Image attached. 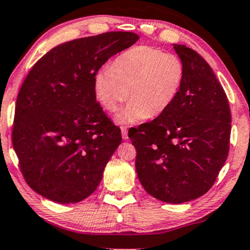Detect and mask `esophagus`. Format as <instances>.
Returning <instances> with one entry per match:
<instances>
[{
    "label": "esophagus",
    "mask_w": 250,
    "mask_h": 250,
    "mask_svg": "<svg viewBox=\"0 0 250 250\" xmlns=\"http://www.w3.org/2000/svg\"><path fill=\"white\" fill-rule=\"evenodd\" d=\"M121 133H122V138L125 140L128 139V129L125 126H121Z\"/></svg>",
    "instance_id": "obj_1"
}]
</instances>
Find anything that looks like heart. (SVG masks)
Wrapping results in <instances>:
<instances>
[{
  "label": "heart",
  "mask_w": 250,
  "mask_h": 250,
  "mask_svg": "<svg viewBox=\"0 0 250 250\" xmlns=\"http://www.w3.org/2000/svg\"><path fill=\"white\" fill-rule=\"evenodd\" d=\"M185 64L178 55L152 46H136L124 52L95 77L98 102L115 112L126 100L130 103L117 115L120 125L156 118L172 104L181 88Z\"/></svg>",
  "instance_id": "1"
}]
</instances>
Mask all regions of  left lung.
Listing matches in <instances>:
<instances>
[{
	"label": "left lung",
	"mask_w": 250,
	"mask_h": 250,
	"mask_svg": "<svg viewBox=\"0 0 250 250\" xmlns=\"http://www.w3.org/2000/svg\"><path fill=\"white\" fill-rule=\"evenodd\" d=\"M185 64L181 88L153 121L129 130L136 172L150 196L181 204L209 190L230 146L229 101L212 68L196 51L173 45Z\"/></svg>",
	"instance_id": "1"
}]
</instances>
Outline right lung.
<instances>
[{
	"mask_svg": "<svg viewBox=\"0 0 250 250\" xmlns=\"http://www.w3.org/2000/svg\"><path fill=\"white\" fill-rule=\"evenodd\" d=\"M138 40L128 31L78 38L52 48L31 68L17 97L12 144L37 194L72 204L96 190L122 137L96 102L94 80L111 56Z\"/></svg>",
	"mask_w": 250,
	"mask_h": 250,
	"instance_id": "obj_1",
	"label": "right lung"
}]
</instances>
